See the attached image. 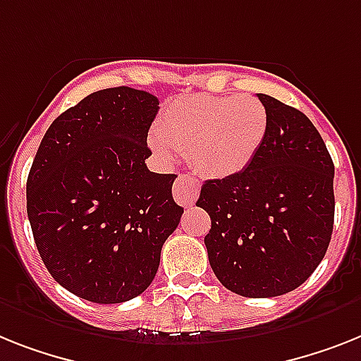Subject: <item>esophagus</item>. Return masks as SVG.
Returning a JSON list of instances; mask_svg holds the SVG:
<instances>
[{
    "mask_svg": "<svg viewBox=\"0 0 361 361\" xmlns=\"http://www.w3.org/2000/svg\"><path fill=\"white\" fill-rule=\"evenodd\" d=\"M199 192H201V184L193 175L180 173L173 184V197L178 204L183 207H190L197 201Z\"/></svg>",
    "mask_w": 361,
    "mask_h": 361,
    "instance_id": "1",
    "label": "esophagus"
}]
</instances>
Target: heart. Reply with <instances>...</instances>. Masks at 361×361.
<instances>
[{"mask_svg":"<svg viewBox=\"0 0 361 361\" xmlns=\"http://www.w3.org/2000/svg\"><path fill=\"white\" fill-rule=\"evenodd\" d=\"M267 130L269 112L255 95L197 94L168 110L151 145L168 160L188 151L202 175L227 178L249 168Z\"/></svg>","mask_w":361,"mask_h":361,"instance_id":"obj_1","label":"heart"}]
</instances>
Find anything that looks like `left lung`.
Wrapping results in <instances>:
<instances>
[{
  "label": "left lung",
  "instance_id": "1",
  "mask_svg": "<svg viewBox=\"0 0 361 361\" xmlns=\"http://www.w3.org/2000/svg\"><path fill=\"white\" fill-rule=\"evenodd\" d=\"M269 130L241 173L207 180L197 207L212 227L208 262L227 290L252 299L299 288L319 266L334 228V162L300 110L266 94Z\"/></svg>",
  "mask_w": 361,
  "mask_h": 361
}]
</instances>
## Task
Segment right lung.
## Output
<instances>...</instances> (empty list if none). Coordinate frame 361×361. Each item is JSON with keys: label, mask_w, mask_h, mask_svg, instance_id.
<instances>
[{"label": "right lung", "mask_w": 361, "mask_h": 361, "mask_svg": "<svg viewBox=\"0 0 361 361\" xmlns=\"http://www.w3.org/2000/svg\"><path fill=\"white\" fill-rule=\"evenodd\" d=\"M159 99L116 86L94 92L46 130L27 177V216L42 262L80 299L118 305L144 293L184 208L177 175L149 171Z\"/></svg>", "instance_id": "obj_1"}]
</instances>
